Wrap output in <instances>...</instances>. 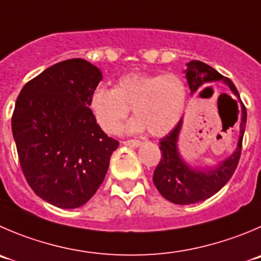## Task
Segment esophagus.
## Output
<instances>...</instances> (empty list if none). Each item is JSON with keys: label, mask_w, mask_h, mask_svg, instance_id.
Here are the masks:
<instances>
[{"label": "esophagus", "mask_w": 261, "mask_h": 261, "mask_svg": "<svg viewBox=\"0 0 261 261\" xmlns=\"http://www.w3.org/2000/svg\"><path fill=\"white\" fill-rule=\"evenodd\" d=\"M123 145L132 146V147H138V146L141 145V141H138V140H126V141H123Z\"/></svg>", "instance_id": "1"}]
</instances>
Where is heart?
Wrapping results in <instances>:
<instances>
[{"label":"heart","instance_id":"heart-1","mask_svg":"<svg viewBox=\"0 0 261 261\" xmlns=\"http://www.w3.org/2000/svg\"><path fill=\"white\" fill-rule=\"evenodd\" d=\"M187 88L179 75L132 73L119 78L115 88L97 87L89 97V109L103 132L114 135L130 108L136 118L125 125L128 132L147 129L152 136L170 132L183 114Z\"/></svg>","mask_w":261,"mask_h":261}]
</instances>
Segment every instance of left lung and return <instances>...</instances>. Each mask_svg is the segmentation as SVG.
Segmentation results:
<instances>
[{
  "instance_id": "obj_1",
  "label": "left lung",
  "mask_w": 261,
  "mask_h": 261,
  "mask_svg": "<svg viewBox=\"0 0 261 261\" xmlns=\"http://www.w3.org/2000/svg\"><path fill=\"white\" fill-rule=\"evenodd\" d=\"M186 66H187L186 78L190 84L191 93L197 91L203 84L222 79L229 86L233 93L240 98V93L233 82L227 76H223L207 64L198 60H192ZM206 89H209V87ZM233 101L238 109L237 100ZM240 102L241 110L238 109V115H241V124L237 148L227 160L223 161L215 169L206 170V172L193 170L188 168V165H186L182 159L179 158V153L177 151V138L180 130V125H182V120L173 128L172 132L161 138L160 146H159L161 151V159L153 172L152 180L163 197L169 200L170 202L179 203V205L200 202V201L206 200L215 195L230 179L237 168L238 161H240L242 140H244L245 126H246V108L242 101L240 100Z\"/></svg>"
}]
</instances>
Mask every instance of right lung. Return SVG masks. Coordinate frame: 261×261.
Instances as JSON below:
<instances>
[{"label":"right lung","instance_id":"1","mask_svg":"<svg viewBox=\"0 0 261 261\" xmlns=\"http://www.w3.org/2000/svg\"><path fill=\"white\" fill-rule=\"evenodd\" d=\"M101 79L100 69L83 59L61 61L31 79L15 103L11 126L24 177L55 206L84 205L105 179L119 146L89 109Z\"/></svg>","mask_w":261,"mask_h":261}]
</instances>
